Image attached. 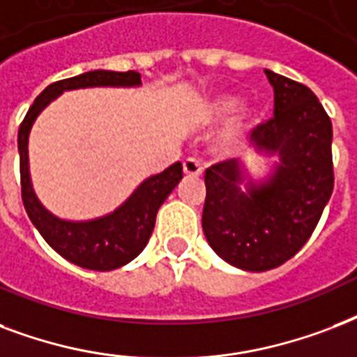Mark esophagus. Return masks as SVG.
Segmentation results:
<instances>
[{
  "label": "esophagus",
  "instance_id": "obj_1",
  "mask_svg": "<svg viewBox=\"0 0 357 357\" xmlns=\"http://www.w3.org/2000/svg\"><path fill=\"white\" fill-rule=\"evenodd\" d=\"M182 169H184V175L199 176L203 173V164H201V160L197 158H186L184 160V164H182Z\"/></svg>",
  "mask_w": 357,
  "mask_h": 357
}]
</instances>
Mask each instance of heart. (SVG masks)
<instances>
[{
    "label": "heart",
    "instance_id": "b5f03b06",
    "mask_svg": "<svg viewBox=\"0 0 357 357\" xmlns=\"http://www.w3.org/2000/svg\"><path fill=\"white\" fill-rule=\"evenodd\" d=\"M240 98L233 95H220L218 98L212 100L210 104V115L212 117H229V115H233L234 112H238L240 107Z\"/></svg>",
    "mask_w": 357,
    "mask_h": 357
}]
</instances>
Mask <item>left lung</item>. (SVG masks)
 Instances as JSON below:
<instances>
[{"instance_id": "obj_1", "label": "left lung", "mask_w": 357, "mask_h": 357, "mask_svg": "<svg viewBox=\"0 0 357 357\" xmlns=\"http://www.w3.org/2000/svg\"><path fill=\"white\" fill-rule=\"evenodd\" d=\"M264 73L273 87V117L253 135L259 151L279 154V164L259 184L236 160L204 171V236L223 261L248 272H266L296 255L333 192L328 113L309 87Z\"/></svg>"}]
</instances>
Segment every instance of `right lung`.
I'll use <instances>...</instances> for the list:
<instances>
[{
    "label": "right lung",
    "instance_id": "right-lung-1",
    "mask_svg": "<svg viewBox=\"0 0 357 357\" xmlns=\"http://www.w3.org/2000/svg\"><path fill=\"white\" fill-rule=\"evenodd\" d=\"M141 85V74L135 70H91L74 78L61 79L48 85L35 98L18 130V153H20L22 201L26 212L43 238L66 261L87 270L107 272L134 261L145 250L153 234L156 214L167 195L182 178V164L169 165L158 175L149 176L117 210L107 216L89 222H66L44 208L33 192L29 176L27 139L38 113L55 100L63 91L85 87H135Z\"/></svg>",
    "mask_w": 357,
    "mask_h": 357
}]
</instances>
